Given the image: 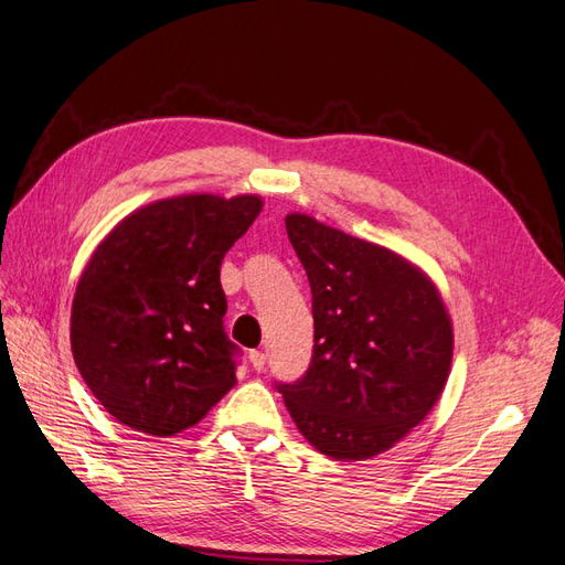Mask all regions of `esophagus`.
<instances>
[{
    "label": "esophagus",
    "mask_w": 565,
    "mask_h": 565,
    "mask_svg": "<svg viewBox=\"0 0 565 565\" xmlns=\"http://www.w3.org/2000/svg\"><path fill=\"white\" fill-rule=\"evenodd\" d=\"M249 362H252L254 371H264V366H266V354L260 352V350H252V352H249Z\"/></svg>",
    "instance_id": "1"
}]
</instances>
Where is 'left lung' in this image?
I'll return each instance as SVG.
<instances>
[{
    "mask_svg": "<svg viewBox=\"0 0 565 565\" xmlns=\"http://www.w3.org/2000/svg\"><path fill=\"white\" fill-rule=\"evenodd\" d=\"M307 270L313 313L311 364L275 383L307 441L335 460L388 450L441 395L452 328L431 280L379 244L285 217Z\"/></svg>",
    "mask_w": 565,
    "mask_h": 565,
    "instance_id": "obj_1",
    "label": "left lung"
}]
</instances>
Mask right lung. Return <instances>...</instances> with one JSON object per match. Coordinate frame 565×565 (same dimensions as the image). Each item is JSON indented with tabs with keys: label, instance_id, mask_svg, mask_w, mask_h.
Instances as JSON below:
<instances>
[{
	"label": "right lung",
	"instance_id": "obj_1",
	"mask_svg": "<svg viewBox=\"0 0 565 565\" xmlns=\"http://www.w3.org/2000/svg\"><path fill=\"white\" fill-rule=\"evenodd\" d=\"M258 213V196L156 201L95 249L76 287L72 352L117 422L172 436L235 386L220 264Z\"/></svg>",
	"mask_w": 565,
	"mask_h": 565
}]
</instances>
